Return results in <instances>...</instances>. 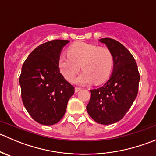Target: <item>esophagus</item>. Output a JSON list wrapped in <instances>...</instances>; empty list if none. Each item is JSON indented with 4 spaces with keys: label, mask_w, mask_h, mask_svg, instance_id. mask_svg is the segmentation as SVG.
<instances>
[{
    "label": "esophagus",
    "mask_w": 156,
    "mask_h": 156,
    "mask_svg": "<svg viewBox=\"0 0 156 156\" xmlns=\"http://www.w3.org/2000/svg\"><path fill=\"white\" fill-rule=\"evenodd\" d=\"M81 90V87H76L75 88V93H77V92H78V91L79 90Z\"/></svg>",
    "instance_id": "34e87169"
}]
</instances>
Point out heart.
<instances>
[{"instance_id":"heart-1","label":"heart","mask_w":156,"mask_h":156,"mask_svg":"<svg viewBox=\"0 0 156 156\" xmlns=\"http://www.w3.org/2000/svg\"><path fill=\"white\" fill-rule=\"evenodd\" d=\"M68 55H62L58 60V67L64 78L72 81L80 69L84 70L75 80L79 84L94 83L102 84L111 76L115 59L112 52L107 47L85 42H76L69 47Z\"/></svg>"}]
</instances>
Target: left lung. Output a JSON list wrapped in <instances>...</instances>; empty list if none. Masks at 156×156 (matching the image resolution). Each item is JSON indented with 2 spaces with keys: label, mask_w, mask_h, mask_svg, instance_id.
Returning <instances> with one entry per match:
<instances>
[{
  "label": "left lung",
  "mask_w": 156,
  "mask_h": 156,
  "mask_svg": "<svg viewBox=\"0 0 156 156\" xmlns=\"http://www.w3.org/2000/svg\"><path fill=\"white\" fill-rule=\"evenodd\" d=\"M114 55L115 64L109 80L101 87L90 90L87 111L96 122L111 125L123 119L138 93L140 73L133 55L114 39L100 40Z\"/></svg>",
  "instance_id": "obj_1"
}]
</instances>
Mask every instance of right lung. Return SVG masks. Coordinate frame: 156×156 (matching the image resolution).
I'll list each match as a JSON object with an SVG mask.
<instances>
[{
  "label": "right lung",
  "mask_w": 156,
  "mask_h": 156,
  "mask_svg": "<svg viewBox=\"0 0 156 156\" xmlns=\"http://www.w3.org/2000/svg\"><path fill=\"white\" fill-rule=\"evenodd\" d=\"M68 40H53L29 55L20 76L23 103L31 117L44 125L56 124L64 116L75 87L59 72L58 60Z\"/></svg>",
  "instance_id": "add662e5"
}]
</instances>
